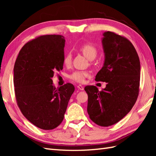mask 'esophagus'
I'll return each instance as SVG.
<instances>
[{"mask_svg":"<svg viewBox=\"0 0 156 156\" xmlns=\"http://www.w3.org/2000/svg\"><path fill=\"white\" fill-rule=\"evenodd\" d=\"M77 88L79 89V90H84V87H83V86L80 85V84L78 85L77 86Z\"/></svg>","mask_w":156,"mask_h":156,"instance_id":"esophagus-1","label":"esophagus"}]
</instances>
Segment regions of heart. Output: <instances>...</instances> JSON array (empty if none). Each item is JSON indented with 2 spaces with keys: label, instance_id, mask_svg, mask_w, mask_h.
<instances>
[{
  "label": "heart",
  "instance_id": "1",
  "mask_svg": "<svg viewBox=\"0 0 156 156\" xmlns=\"http://www.w3.org/2000/svg\"><path fill=\"white\" fill-rule=\"evenodd\" d=\"M80 51L86 57H87L90 60L94 59L96 56L97 55V49L96 48L95 46H94L91 44H84L80 46ZM64 64L66 66H68L72 62V55L70 54H66L64 58ZM88 72L87 71H82V70H78L75 71L69 76V79L72 80L78 83H84L85 82L86 78L88 76Z\"/></svg>",
  "mask_w": 156,
  "mask_h": 156
}]
</instances>
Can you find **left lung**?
Segmentation results:
<instances>
[{"label":"left lung","instance_id":"left-lung-1","mask_svg":"<svg viewBox=\"0 0 156 156\" xmlns=\"http://www.w3.org/2000/svg\"><path fill=\"white\" fill-rule=\"evenodd\" d=\"M103 35L105 63L95 80L107 84L101 91L95 86H87L84 90L88 94L89 117L99 126L108 127L127 115L137 101L140 61L129 39L111 31L105 32Z\"/></svg>","mask_w":156,"mask_h":156}]
</instances>
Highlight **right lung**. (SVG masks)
I'll return each mask as SVG.
<instances>
[{
  "instance_id": "right-lung-1",
  "label": "right lung",
  "mask_w": 156,
  "mask_h": 156,
  "mask_svg": "<svg viewBox=\"0 0 156 156\" xmlns=\"http://www.w3.org/2000/svg\"><path fill=\"white\" fill-rule=\"evenodd\" d=\"M65 39L45 35L25 44L14 66L15 98L25 117L36 127L51 130L61 124L74 85L55 88L51 78L63 69Z\"/></svg>"
}]
</instances>
